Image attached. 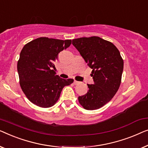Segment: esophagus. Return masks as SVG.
<instances>
[{
  "instance_id": "34e87169",
  "label": "esophagus",
  "mask_w": 148,
  "mask_h": 148,
  "mask_svg": "<svg viewBox=\"0 0 148 148\" xmlns=\"http://www.w3.org/2000/svg\"><path fill=\"white\" fill-rule=\"evenodd\" d=\"M79 84V82H78V81H76V80L74 81V84L76 85V84Z\"/></svg>"
}]
</instances>
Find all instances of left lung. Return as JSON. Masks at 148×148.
<instances>
[{"instance_id":"obj_1","label":"left lung","mask_w":148,"mask_h":148,"mask_svg":"<svg viewBox=\"0 0 148 148\" xmlns=\"http://www.w3.org/2000/svg\"><path fill=\"white\" fill-rule=\"evenodd\" d=\"M72 44L92 71L94 84L88 85L86 95L78 97L86 110H96L113 99L121 82L123 60L113 43L92 36L72 39Z\"/></svg>"}]
</instances>
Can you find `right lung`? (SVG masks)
<instances>
[{"label": "right lung", "instance_id": "obj_1", "mask_svg": "<svg viewBox=\"0 0 148 148\" xmlns=\"http://www.w3.org/2000/svg\"><path fill=\"white\" fill-rule=\"evenodd\" d=\"M71 39L42 37L25 45L17 62L19 84L26 97L42 108L53 106L62 89L74 82L56 75L55 62L60 51L71 45Z\"/></svg>", "mask_w": 148, "mask_h": 148}]
</instances>
